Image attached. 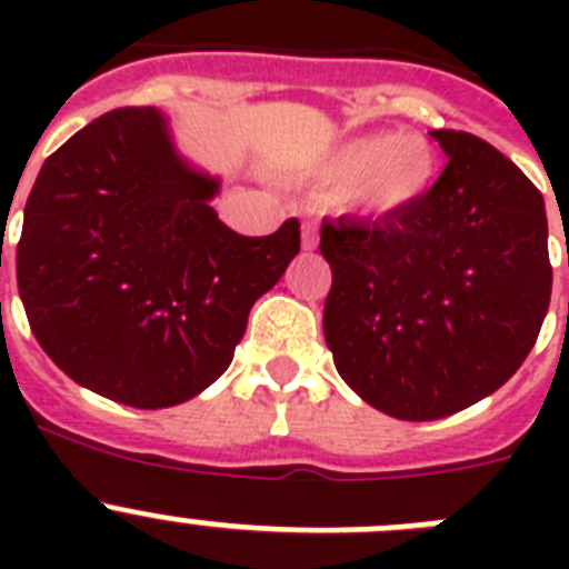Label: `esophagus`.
I'll return each mask as SVG.
<instances>
[{
	"instance_id": "esophagus-1",
	"label": "esophagus",
	"mask_w": 569,
	"mask_h": 569,
	"mask_svg": "<svg viewBox=\"0 0 569 569\" xmlns=\"http://www.w3.org/2000/svg\"><path fill=\"white\" fill-rule=\"evenodd\" d=\"M301 248L305 250L319 248V228H316V222L301 224Z\"/></svg>"
}]
</instances>
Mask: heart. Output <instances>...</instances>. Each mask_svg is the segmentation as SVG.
Here are the masks:
<instances>
[{
  "mask_svg": "<svg viewBox=\"0 0 569 569\" xmlns=\"http://www.w3.org/2000/svg\"><path fill=\"white\" fill-rule=\"evenodd\" d=\"M333 184H347V204L367 216H399L436 184L439 156L425 136L365 133L347 139L325 162Z\"/></svg>",
  "mask_w": 569,
  "mask_h": 569,
  "instance_id": "1",
  "label": "heart"
}]
</instances>
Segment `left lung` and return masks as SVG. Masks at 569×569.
Segmentation results:
<instances>
[{
  "mask_svg": "<svg viewBox=\"0 0 569 569\" xmlns=\"http://www.w3.org/2000/svg\"><path fill=\"white\" fill-rule=\"evenodd\" d=\"M447 164L399 216L321 222L336 370L381 413L453 416L496 393L539 339L552 268L539 188L465 130H430Z\"/></svg>",
  "mask_w": 569,
  "mask_h": 569,
  "instance_id": "8db88e82",
  "label": "left lung"
}]
</instances>
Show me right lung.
I'll return each instance as SVG.
<instances>
[{
	"mask_svg": "<svg viewBox=\"0 0 569 569\" xmlns=\"http://www.w3.org/2000/svg\"><path fill=\"white\" fill-rule=\"evenodd\" d=\"M219 179L176 153L153 108L99 116L44 159L24 204L17 281L59 370L119 405L159 410L228 370L248 313L299 253V219L239 236Z\"/></svg>",
	"mask_w": 569,
	"mask_h": 569,
	"instance_id": "obj_1",
	"label": "right lung"
}]
</instances>
